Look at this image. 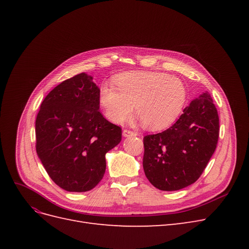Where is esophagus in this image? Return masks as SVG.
Instances as JSON below:
<instances>
[{"mask_svg":"<svg viewBox=\"0 0 249 249\" xmlns=\"http://www.w3.org/2000/svg\"><path fill=\"white\" fill-rule=\"evenodd\" d=\"M123 135H124V137H131V136H137L138 133L125 129V130H124V132H123Z\"/></svg>","mask_w":249,"mask_h":249,"instance_id":"esophagus-1","label":"esophagus"}]
</instances>
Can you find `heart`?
<instances>
[{
	"label": "heart",
	"mask_w": 249,
	"mask_h": 249,
	"mask_svg": "<svg viewBox=\"0 0 249 249\" xmlns=\"http://www.w3.org/2000/svg\"><path fill=\"white\" fill-rule=\"evenodd\" d=\"M114 87L104 84L99 101L112 123L123 124L134 113L149 130L170 125L182 111L186 89L182 81L166 73L127 71L118 76Z\"/></svg>",
	"instance_id": "b5f03b06"
}]
</instances>
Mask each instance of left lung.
Here are the masks:
<instances>
[{
    "label": "left lung",
    "mask_w": 249,
    "mask_h": 249,
    "mask_svg": "<svg viewBox=\"0 0 249 249\" xmlns=\"http://www.w3.org/2000/svg\"><path fill=\"white\" fill-rule=\"evenodd\" d=\"M219 117L210 93L191 101L175 124L143 138V169L153 186L176 191L196 182L213 156Z\"/></svg>",
    "instance_id": "left-lung-1"
}]
</instances>
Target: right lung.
Segmentation results:
<instances>
[{
    "mask_svg": "<svg viewBox=\"0 0 249 249\" xmlns=\"http://www.w3.org/2000/svg\"><path fill=\"white\" fill-rule=\"evenodd\" d=\"M100 89L82 72L46 96L36 117V152L56 185L86 192L101 182L106 154L122 140V127L103 116Z\"/></svg>",
    "mask_w": 249,
    "mask_h": 249,
    "instance_id": "right-lung-1",
    "label": "right lung"
}]
</instances>
